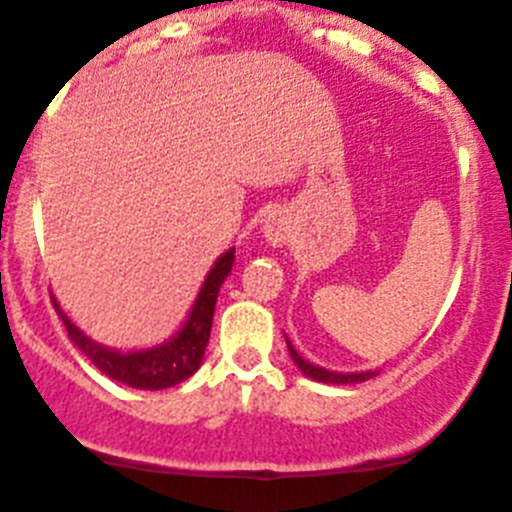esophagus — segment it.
<instances>
[{"instance_id": "1", "label": "esophagus", "mask_w": 512, "mask_h": 512, "mask_svg": "<svg viewBox=\"0 0 512 512\" xmlns=\"http://www.w3.org/2000/svg\"><path fill=\"white\" fill-rule=\"evenodd\" d=\"M260 232L272 247H280V245H285V242H288L290 224H288V219H285V214L272 212V214H267L265 219H262Z\"/></svg>"}]
</instances>
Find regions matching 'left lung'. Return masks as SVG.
<instances>
[{"label":"left lung","instance_id":"1","mask_svg":"<svg viewBox=\"0 0 512 512\" xmlns=\"http://www.w3.org/2000/svg\"><path fill=\"white\" fill-rule=\"evenodd\" d=\"M285 343H288V351H290V358H293V364L298 366V369L303 371L308 379L321 381V384H338V386H341V384H361V381H369V379H374V376L381 374V369H369V371H331V369H323V366L305 361V358L300 356L298 351H295V346L290 343L288 336H285Z\"/></svg>","mask_w":512,"mask_h":512}]
</instances>
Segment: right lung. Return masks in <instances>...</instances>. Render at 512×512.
<instances>
[{"label":"right lung","mask_w":512,"mask_h":512,"mask_svg":"<svg viewBox=\"0 0 512 512\" xmlns=\"http://www.w3.org/2000/svg\"><path fill=\"white\" fill-rule=\"evenodd\" d=\"M234 265V247L214 260L209 267L207 278H204L202 288H199L197 298L191 303L189 313H186L184 323L174 336L166 341L156 343L148 348H131V351H118V348L103 346V343L93 341L85 336L73 321L70 315L60 308L57 298L55 303L57 315H60L62 326L68 331L70 343L78 348L80 353L93 361L95 369L103 371L108 379L126 384L131 389L143 391H159L169 389V386L181 384L189 376L197 374V369L204 361V351L209 343V331H212V318H214V305H217V295L227 275L232 272Z\"/></svg>","instance_id":"1"}]
</instances>
